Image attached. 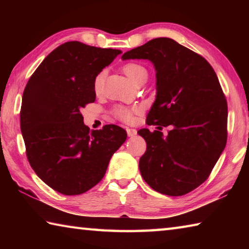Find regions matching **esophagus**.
Segmentation results:
<instances>
[{
	"instance_id": "obj_1",
	"label": "esophagus",
	"mask_w": 249,
	"mask_h": 249,
	"mask_svg": "<svg viewBox=\"0 0 249 249\" xmlns=\"http://www.w3.org/2000/svg\"><path fill=\"white\" fill-rule=\"evenodd\" d=\"M126 132H127L128 137H134L137 135V130L134 128H126Z\"/></svg>"
}]
</instances>
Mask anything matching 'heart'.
<instances>
[{
	"label": "heart",
	"instance_id": "b5f03b06",
	"mask_svg": "<svg viewBox=\"0 0 249 249\" xmlns=\"http://www.w3.org/2000/svg\"><path fill=\"white\" fill-rule=\"evenodd\" d=\"M123 71L124 73L127 75V78L130 80L132 82H137L138 80H141L142 78L147 77V70L144 66H142L140 64H136V62H128V64L124 65L123 67ZM103 81H104V71H101L96 77L94 78V90L96 92H99L101 90V88L103 86ZM136 112V108H129L126 107H116L114 108V115L116 117H119L120 120L124 121V122H130L134 117V113Z\"/></svg>",
	"mask_w": 249,
	"mask_h": 249
}]
</instances>
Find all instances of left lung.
Wrapping results in <instances>:
<instances>
[{"mask_svg": "<svg viewBox=\"0 0 249 249\" xmlns=\"http://www.w3.org/2000/svg\"><path fill=\"white\" fill-rule=\"evenodd\" d=\"M148 59L156 69V100L138 134L147 144L142 177L155 191L179 196L209 178L227 140V102L217 75L205 59L171 38L160 37L125 53ZM171 125L163 137L160 129Z\"/></svg>", "mask_w": 249, "mask_h": 249, "instance_id": "8db88e82", "label": "left lung"}]
</instances>
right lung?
<instances>
[{"label":"right lung","instance_id":"add662e5","mask_svg":"<svg viewBox=\"0 0 249 249\" xmlns=\"http://www.w3.org/2000/svg\"><path fill=\"white\" fill-rule=\"evenodd\" d=\"M122 52L68 41L29 78L20 107L26 156L36 175L65 196L98 184L127 134L117 125L90 130L81 108L95 101L94 78Z\"/></svg>","mask_w":249,"mask_h":249}]
</instances>
